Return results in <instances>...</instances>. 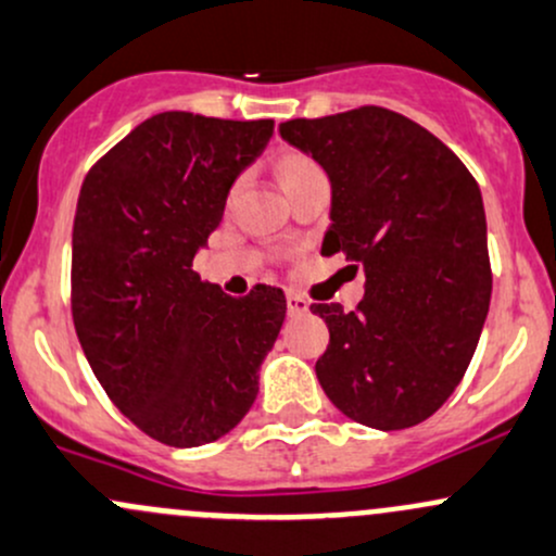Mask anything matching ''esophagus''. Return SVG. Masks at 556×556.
Instances as JSON below:
<instances>
[{
  "label": "esophagus",
  "instance_id": "esophagus-1",
  "mask_svg": "<svg viewBox=\"0 0 556 556\" xmlns=\"http://www.w3.org/2000/svg\"><path fill=\"white\" fill-rule=\"evenodd\" d=\"M288 312L298 317V314H306L308 312V301L298 293H288Z\"/></svg>",
  "mask_w": 556,
  "mask_h": 556
}]
</instances>
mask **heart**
Segmentation results:
<instances>
[{
  "mask_svg": "<svg viewBox=\"0 0 556 556\" xmlns=\"http://www.w3.org/2000/svg\"><path fill=\"white\" fill-rule=\"evenodd\" d=\"M274 173H277L282 191L288 194L298 184H303V180L312 178V175H319L323 170H319V165L312 156L301 154V151H285V154H279L274 160Z\"/></svg>",
  "mask_w": 556,
  "mask_h": 556,
  "instance_id": "1",
  "label": "heart"
}]
</instances>
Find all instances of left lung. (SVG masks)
<instances>
[{"instance_id":"8db88e82","label":"left lung","mask_w":556,"mask_h":556,"mask_svg":"<svg viewBox=\"0 0 556 556\" xmlns=\"http://www.w3.org/2000/svg\"><path fill=\"white\" fill-rule=\"evenodd\" d=\"M279 136L330 178L323 253H346L365 268L354 312L312 303L330 330L319 383L356 424L416 426L460 383L490 308L477 180L440 138L381 106L282 122Z\"/></svg>"}]
</instances>
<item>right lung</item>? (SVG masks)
Here are the masks:
<instances>
[{
    "label": "right lung",
    "mask_w": 556,
    "mask_h": 556,
    "mask_svg": "<svg viewBox=\"0 0 556 556\" xmlns=\"http://www.w3.org/2000/svg\"><path fill=\"white\" fill-rule=\"evenodd\" d=\"M271 119L165 111L140 122L81 184L72 237V314L109 400L151 440L200 447L258 396L285 323V293L231 298L191 268L224 218L231 184L266 149Z\"/></svg>",
    "instance_id": "add662e5"
}]
</instances>
